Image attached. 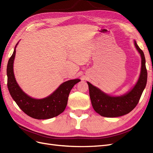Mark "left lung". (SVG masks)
Segmentation results:
<instances>
[{
	"label": "left lung",
	"mask_w": 153,
	"mask_h": 153,
	"mask_svg": "<svg viewBox=\"0 0 153 153\" xmlns=\"http://www.w3.org/2000/svg\"><path fill=\"white\" fill-rule=\"evenodd\" d=\"M134 44L140 55L142 61L138 79L130 91L120 96H111L87 81L93 108L101 116L116 117L128 114L138 104L146 88L147 80L146 58L143 51L140 48L135 40Z\"/></svg>",
	"instance_id": "1"
}]
</instances>
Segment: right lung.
Instances as JSON below:
<instances>
[{"mask_svg": "<svg viewBox=\"0 0 153 153\" xmlns=\"http://www.w3.org/2000/svg\"><path fill=\"white\" fill-rule=\"evenodd\" d=\"M15 46L13 53L7 62V88L11 96L21 110L28 116L37 120L50 119L65 111L67 105L68 96L73 87L81 80L70 79L61 84L50 95L42 99H36L22 91L15 79L13 62L16 53Z\"/></svg>", "mask_w": 153, "mask_h": 153, "instance_id": "obj_1", "label": "right lung"}]
</instances>
